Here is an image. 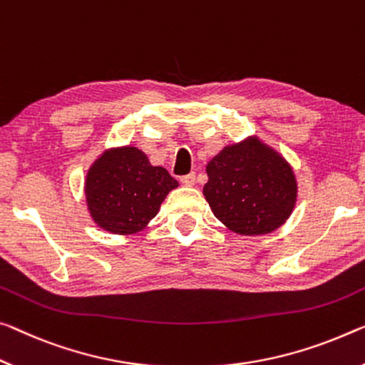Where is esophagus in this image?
Listing matches in <instances>:
<instances>
[{
  "label": "esophagus",
  "mask_w": 365,
  "mask_h": 365,
  "mask_svg": "<svg viewBox=\"0 0 365 365\" xmlns=\"http://www.w3.org/2000/svg\"><path fill=\"white\" fill-rule=\"evenodd\" d=\"M181 182L184 184V186H187V187L194 186V184H195V175H194V173H189V175H186V176H181Z\"/></svg>",
  "instance_id": "1"
}]
</instances>
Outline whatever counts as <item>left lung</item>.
Here are the masks:
<instances>
[{"label":"left lung","instance_id":"1","mask_svg":"<svg viewBox=\"0 0 365 365\" xmlns=\"http://www.w3.org/2000/svg\"><path fill=\"white\" fill-rule=\"evenodd\" d=\"M204 197L233 233L257 237L282 227L297 202L287 160L257 137L227 145L207 163Z\"/></svg>","mask_w":365,"mask_h":365}]
</instances>
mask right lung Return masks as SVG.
I'll use <instances>...</instances> for the list:
<instances>
[{
  "label": "right lung",
  "instance_id": "add662e5",
  "mask_svg": "<svg viewBox=\"0 0 365 365\" xmlns=\"http://www.w3.org/2000/svg\"><path fill=\"white\" fill-rule=\"evenodd\" d=\"M179 182L163 166H153L137 147L106 150L88 170L86 205L106 232L132 235L148 225L161 202Z\"/></svg>",
  "mask_w": 365,
  "mask_h": 365
}]
</instances>
